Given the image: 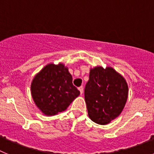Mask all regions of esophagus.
I'll return each instance as SVG.
<instances>
[{
  "mask_svg": "<svg viewBox=\"0 0 154 154\" xmlns=\"http://www.w3.org/2000/svg\"><path fill=\"white\" fill-rule=\"evenodd\" d=\"M79 90L80 93H81V94L83 93V86H80V87H79Z\"/></svg>",
  "mask_w": 154,
  "mask_h": 154,
  "instance_id": "esophagus-1",
  "label": "esophagus"
}]
</instances>
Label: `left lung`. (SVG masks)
<instances>
[{"mask_svg": "<svg viewBox=\"0 0 154 154\" xmlns=\"http://www.w3.org/2000/svg\"><path fill=\"white\" fill-rule=\"evenodd\" d=\"M128 97V85L123 76L111 67L90 69L85 85L88 115L100 125L109 123L123 111Z\"/></svg>", "mask_w": 154, "mask_h": 154, "instance_id": "obj_1", "label": "left lung"}]
</instances>
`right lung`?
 <instances>
[{
	"label": "right lung",
	"instance_id": "obj_1",
	"mask_svg": "<svg viewBox=\"0 0 154 154\" xmlns=\"http://www.w3.org/2000/svg\"><path fill=\"white\" fill-rule=\"evenodd\" d=\"M31 91L35 105L46 116L65 111L80 94L69 69L62 63L45 66L32 80Z\"/></svg>",
	"mask_w": 154,
	"mask_h": 154
}]
</instances>
